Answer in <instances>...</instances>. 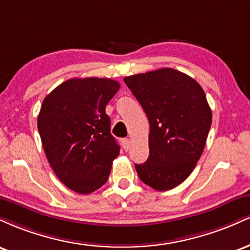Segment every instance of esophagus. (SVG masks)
Segmentation results:
<instances>
[{"label":"esophagus","instance_id":"obj_1","mask_svg":"<svg viewBox=\"0 0 250 250\" xmlns=\"http://www.w3.org/2000/svg\"><path fill=\"white\" fill-rule=\"evenodd\" d=\"M121 143H122L123 149H125V151H127L128 149L130 148V140H129V139H122L121 140Z\"/></svg>","mask_w":250,"mask_h":250}]
</instances>
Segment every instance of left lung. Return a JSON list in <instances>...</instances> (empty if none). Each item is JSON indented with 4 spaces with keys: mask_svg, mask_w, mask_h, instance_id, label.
<instances>
[{
    "mask_svg": "<svg viewBox=\"0 0 250 250\" xmlns=\"http://www.w3.org/2000/svg\"><path fill=\"white\" fill-rule=\"evenodd\" d=\"M148 117L149 157L135 165L143 183L159 191L182 183L200 160L211 125L201 85L171 68L125 77Z\"/></svg>",
    "mask_w": 250,
    "mask_h": 250,
    "instance_id": "left-lung-1",
    "label": "left lung"
}]
</instances>
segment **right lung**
<instances>
[{"instance_id": "right-lung-1", "label": "right lung", "mask_w": 250, "mask_h": 250, "mask_svg": "<svg viewBox=\"0 0 250 250\" xmlns=\"http://www.w3.org/2000/svg\"><path fill=\"white\" fill-rule=\"evenodd\" d=\"M119 89L110 79H70L43 100L37 128L45 156L59 180L75 193L101 188L119 156L105 114Z\"/></svg>"}]
</instances>
